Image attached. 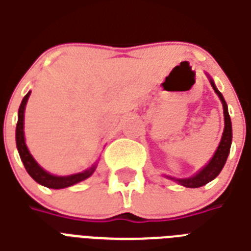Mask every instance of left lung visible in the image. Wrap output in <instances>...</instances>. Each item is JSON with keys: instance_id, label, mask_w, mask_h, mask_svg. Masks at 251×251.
Segmentation results:
<instances>
[{"instance_id": "1", "label": "left lung", "mask_w": 251, "mask_h": 251, "mask_svg": "<svg viewBox=\"0 0 251 251\" xmlns=\"http://www.w3.org/2000/svg\"><path fill=\"white\" fill-rule=\"evenodd\" d=\"M210 83L216 95L221 99L222 104H223V114H225V130H223V136L219 142V147L216 149L215 154L212 156L210 160V163L205 165L204 168L200 169L198 174L188 177V179H174V177H169V179L177 181L179 184L184 185L187 188H199L203 187L207 183H210L211 180H214L221 174V171L226 164V160L228 157V153H230V148H231V141H232V127H231V120H230V115H228V110H227V103L221 91L216 88L215 83L212 82V79L210 77Z\"/></svg>"}]
</instances>
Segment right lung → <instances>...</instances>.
<instances>
[{
    "label": "right lung",
    "mask_w": 251,
    "mask_h": 251,
    "mask_svg": "<svg viewBox=\"0 0 251 251\" xmlns=\"http://www.w3.org/2000/svg\"><path fill=\"white\" fill-rule=\"evenodd\" d=\"M29 95L30 91L25 95L23 102L20 104L19 121H17V126H16V145H17V151H19L21 161L24 164L25 169L29 174L30 177L35 180L36 183L52 189L67 188V187H71V185L76 184L79 181H83V180L90 177L94 174L95 168H97V164H94L91 168H88L87 171L80 172V174L70 175V176H55V175L48 174L47 171H44L39 164L36 163V160L32 157V154H30L28 148H26L24 137V111Z\"/></svg>",
    "instance_id": "add662e5"
}]
</instances>
